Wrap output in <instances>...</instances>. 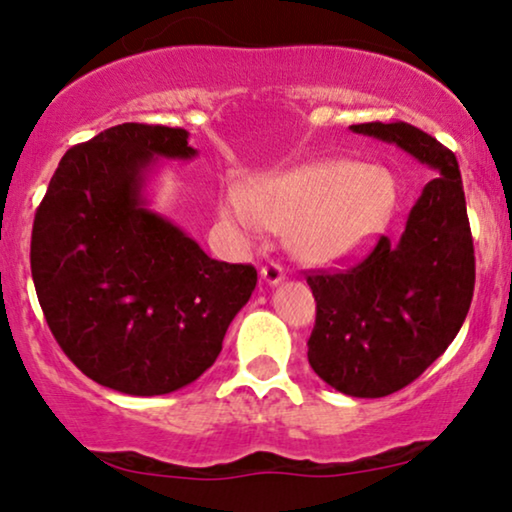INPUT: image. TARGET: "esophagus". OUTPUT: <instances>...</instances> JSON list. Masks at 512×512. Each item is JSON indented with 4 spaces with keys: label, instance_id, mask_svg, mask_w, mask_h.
I'll use <instances>...</instances> for the list:
<instances>
[{
    "label": "esophagus",
    "instance_id": "34e87169",
    "mask_svg": "<svg viewBox=\"0 0 512 512\" xmlns=\"http://www.w3.org/2000/svg\"><path fill=\"white\" fill-rule=\"evenodd\" d=\"M261 277H263L265 282H268L270 286H275V284H279V282H282V279H284V268H282V265H279V263L270 261V263L263 265Z\"/></svg>",
    "mask_w": 512,
    "mask_h": 512
}]
</instances>
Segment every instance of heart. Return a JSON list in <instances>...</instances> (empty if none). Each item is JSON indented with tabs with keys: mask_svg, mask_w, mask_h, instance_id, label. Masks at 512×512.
Here are the masks:
<instances>
[{
	"mask_svg": "<svg viewBox=\"0 0 512 512\" xmlns=\"http://www.w3.org/2000/svg\"><path fill=\"white\" fill-rule=\"evenodd\" d=\"M394 181L380 167L354 160H319L291 172L270 174L249 188L235 186L223 216L244 237L268 230L286 233L300 261L331 265L354 256L389 219Z\"/></svg>",
	"mask_w": 512,
	"mask_h": 512,
	"instance_id": "1",
	"label": "heart"
}]
</instances>
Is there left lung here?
I'll return each instance as SVG.
<instances>
[{
  "mask_svg": "<svg viewBox=\"0 0 512 512\" xmlns=\"http://www.w3.org/2000/svg\"><path fill=\"white\" fill-rule=\"evenodd\" d=\"M352 130L401 146L436 172L401 240L382 235L354 265L307 275L317 300L307 340L312 370L342 394L380 398L415 382L459 333L473 300V235L447 146L403 121Z\"/></svg>",
  "mask_w": 512,
  "mask_h": 512,
  "instance_id": "8db88e82",
  "label": "left lung"
}]
</instances>
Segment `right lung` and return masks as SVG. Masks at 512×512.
<instances>
[{"label":"right lung","instance_id":"1","mask_svg":"<svg viewBox=\"0 0 512 512\" xmlns=\"http://www.w3.org/2000/svg\"><path fill=\"white\" fill-rule=\"evenodd\" d=\"M184 128L123 123L62 156L32 226L46 324L69 361L132 396L177 391L221 352L256 268L209 258L142 202L153 158H193Z\"/></svg>","mask_w":512,"mask_h":512}]
</instances>
